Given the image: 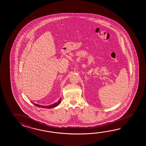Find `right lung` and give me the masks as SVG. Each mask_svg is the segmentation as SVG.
<instances>
[{
    "label": "right lung",
    "mask_w": 146,
    "mask_h": 146,
    "mask_svg": "<svg viewBox=\"0 0 146 146\" xmlns=\"http://www.w3.org/2000/svg\"><path fill=\"white\" fill-rule=\"evenodd\" d=\"M60 101H61V98H60L59 99V100L57 102L54 103L53 104L51 105H48V106H42V105H40L37 104H35V103H33L34 105H36V106H38V108H54L57 106L58 105H59V104L60 103Z\"/></svg>",
    "instance_id": "add662e5"
}]
</instances>
